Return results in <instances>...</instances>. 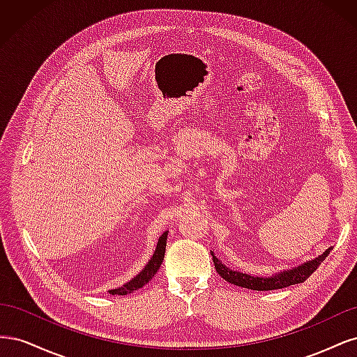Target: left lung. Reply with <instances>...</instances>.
Wrapping results in <instances>:
<instances>
[{"mask_svg":"<svg viewBox=\"0 0 357 357\" xmlns=\"http://www.w3.org/2000/svg\"><path fill=\"white\" fill-rule=\"evenodd\" d=\"M331 250H332V247H329L328 250L323 255H320L319 257L312 259V261H308L296 268L287 269V271L278 273L271 277H255V275H248L245 273L234 271V269L223 265L219 259L214 256L213 252H211V256H213L215 271H218V274L222 278H225L228 283H232V284L240 286V287H245V289H252V290H274V289H283V287H287L291 284L304 283L305 280L316 271L319 265L325 261L326 256L331 253Z\"/></svg>","mask_w":357,"mask_h":357,"instance_id":"obj_1","label":"left lung"}]
</instances>
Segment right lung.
I'll return each instance as SVG.
<instances>
[{"label":"right lung","mask_w":357,"mask_h":357,"mask_svg":"<svg viewBox=\"0 0 357 357\" xmlns=\"http://www.w3.org/2000/svg\"><path fill=\"white\" fill-rule=\"evenodd\" d=\"M167 235L168 232H164L159 236V241L156 245V250L150 259L149 264L139 271L138 275H135L131 282L125 283L122 287H117L113 290H109L110 295H128L131 294L134 290H138L139 287H143L144 284H147L150 280L155 277V274L158 273L159 266L162 265V261H164V256H165V247H167Z\"/></svg>","instance_id":"right-lung-1"}]
</instances>
